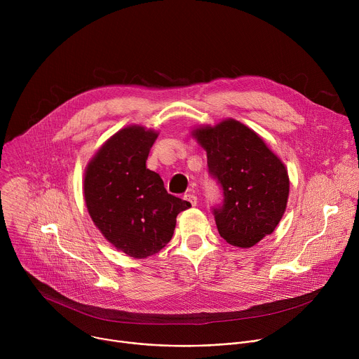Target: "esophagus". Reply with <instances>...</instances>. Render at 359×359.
Wrapping results in <instances>:
<instances>
[{"mask_svg": "<svg viewBox=\"0 0 359 359\" xmlns=\"http://www.w3.org/2000/svg\"><path fill=\"white\" fill-rule=\"evenodd\" d=\"M184 198L191 204V206H196V204H197V197H196L194 194H190V193H189V194L184 196Z\"/></svg>", "mask_w": 359, "mask_h": 359, "instance_id": "1", "label": "esophagus"}]
</instances>
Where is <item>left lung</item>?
Returning a JSON list of instances; mask_svg holds the SVG:
<instances>
[{"label": "left lung", "instance_id": "left-lung-1", "mask_svg": "<svg viewBox=\"0 0 359 359\" xmlns=\"http://www.w3.org/2000/svg\"><path fill=\"white\" fill-rule=\"evenodd\" d=\"M191 136L208 153V166L223 187V206L215 209L220 236L248 248L271 234L284 216L288 172L262 136L236 119L198 126Z\"/></svg>", "mask_w": 359, "mask_h": 359}]
</instances>
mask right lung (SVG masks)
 <instances>
[{"instance_id":"obj_1","label":"right lung","mask_w":359,"mask_h":359,"mask_svg":"<svg viewBox=\"0 0 359 359\" xmlns=\"http://www.w3.org/2000/svg\"><path fill=\"white\" fill-rule=\"evenodd\" d=\"M158 132L129 125L112 135L83 175L88 213L119 251L133 259L159 252L170 240L176 217L191 204L166 191L162 177L146 168Z\"/></svg>"}]
</instances>
